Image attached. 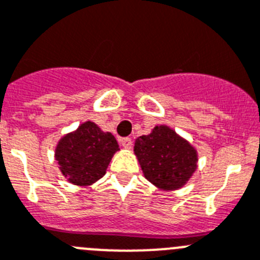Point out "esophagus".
Returning <instances> with one entry per match:
<instances>
[{
  "label": "esophagus",
  "mask_w": 260,
  "mask_h": 260,
  "mask_svg": "<svg viewBox=\"0 0 260 260\" xmlns=\"http://www.w3.org/2000/svg\"><path fill=\"white\" fill-rule=\"evenodd\" d=\"M120 144H122V146L124 147V149L129 150L131 147H132V140H131L129 137L122 138V140H120Z\"/></svg>",
  "instance_id": "obj_1"
}]
</instances>
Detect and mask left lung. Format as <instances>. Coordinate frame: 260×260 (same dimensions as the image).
Instances as JSON below:
<instances>
[{
	"label": "left lung",
	"mask_w": 260,
	"mask_h": 260,
	"mask_svg": "<svg viewBox=\"0 0 260 260\" xmlns=\"http://www.w3.org/2000/svg\"><path fill=\"white\" fill-rule=\"evenodd\" d=\"M135 155L145 178L160 190H178L198 168V151L168 125H155L135 141Z\"/></svg>",
	"instance_id": "left-lung-1"
}]
</instances>
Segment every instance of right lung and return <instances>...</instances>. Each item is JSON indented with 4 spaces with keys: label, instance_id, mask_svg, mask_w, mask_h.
<instances>
[{
    "label": "right lung",
    "instance_id": "obj_1",
    "mask_svg": "<svg viewBox=\"0 0 260 260\" xmlns=\"http://www.w3.org/2000/svg\"><path fill=\"white\" fill-rule=\"evenodd\" d=\"M116 151H119V145L115 137L87 120L60 138L55 149V159L68 182L87 187L105 176Z\"/></svg>",
    "mask_w": 260,
    "mask_h": 260
}]
</instances>
